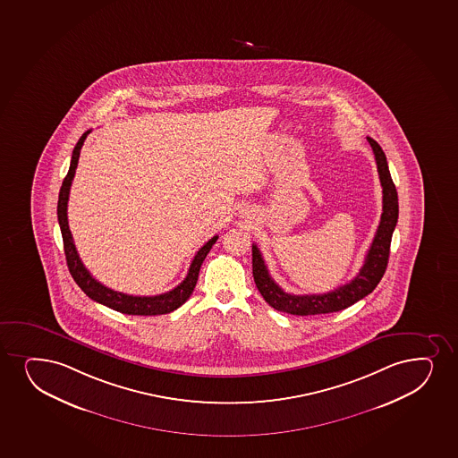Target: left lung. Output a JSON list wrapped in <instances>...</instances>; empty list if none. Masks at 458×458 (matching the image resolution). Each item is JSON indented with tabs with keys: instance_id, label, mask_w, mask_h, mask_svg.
Instances as JSON below:
<instances>
[{
	"instance_id": "obj_1",
	"label": "left lung",
	"mask_w": 458,
	"mask_h": 458,
	"mask_svg": "<svg viewBox=\"0 0 458 458\" xmlns=\"http://www.w3.org/2000/svg\"><path fill=\"white\" fill-rule=\"evenodd\" d=\"M366 140L374 151L378 178L382 183L383 213L376 236L372 239L371 247L366 254L365 264L359 271V275L355 276L350 284H344V285L325 293V294L296 296V294L285 293L276 284L275 279L269 276L260 250L258 245L253 243L254 282H256V286L260 291L265 301L277 311L288 312L294 316H314V314L342 311L344 308L351 307V305H354L355 301L368 296L382 280L383 275L386 271L394 228L397 225V190H395L391 173L387 168L386 157L383 153L382 147L378 146L376 140L369 136Z\"/></svg>"
}]
</instances>
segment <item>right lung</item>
I'll return each mask as SVG.
<instances>
[{
  "instance_id": "obj_1",
  "label": "right lung",
  "mask_w": 458,
  "mask_h": 458,
  "mask_svg": "<svg viewBox=\"0 0 458 458\" xmlns=\"http://www.w3.org/2000/svg\"><path fill=\"white\" fill-rule=\"evenodd\" d=\"M92 130H87L86 133L76 142L73 153H72L71 167L67 172L63 185H61L60 198H58V222H60L61 234H63V242H64L65 260L67 267L71 271L72 277L75 280L78 286L81 288L87 296L98 303H103L106 307L112 308L114 311L130 314V316H159V314H167L181 307L182 303L189 301V297L193 293L198 276H199L200 265L210 253L211 247L215 245L217 237H211L204 247L200 248L196 253L191 265H190L189 273L185 279L179 284L176 288L167 291L159 296H129L119 291L110 290L104 286L101 282H98L93 277L89 269L84 267L81 259L78 256L73 237L69 230V221H67V202H69V193H71L72 181L75 178L76 167H78V159L81 153L82 144L86 140L87 135Z\"/></svg>"
}]
</instances>
